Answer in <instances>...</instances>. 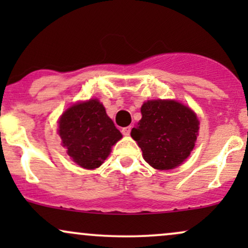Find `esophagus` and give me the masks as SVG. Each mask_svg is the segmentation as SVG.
Segmentation results:
<instances>
[{"label": "esophagus", "instance_id": "obj_1", "mask_svg": "<svg viewBox=\"0 0 248 248\" xmlns=\"http://www.w3.org/2000/svg\"><path fill=\"white\" fill-rule=\"evenodd\" d=\"M121 132H122V134H124V136H129V135H130V132H132V127L128 126V127L122 128Z\"/></svg>", "mask_w": 248, "mask_h": 248}]
</instances>
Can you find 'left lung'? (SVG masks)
<instances>
[{
	"instance_id": "8db88e82",
	"label": "left lung",
	"mask_w": 248,
	"mask_h": 248,
	"mask_svg": "<svg viewBox=\"0 0 248 248\" xmlns=\"http://www.w3.org/2000/svg\"><path fill=\"white\" fill-rule=\"evenodd\" d=\"M132 138L144 161L157 170H170L189 157L197 140L199 121L190 107L175 100H148Z\"/></svg>"
}]
</instances>
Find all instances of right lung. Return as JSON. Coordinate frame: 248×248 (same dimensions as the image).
Masks as SVG:
<instances>
[{"mask_svg":"<svg viewBox=\"0 0 248 248\" xmlns=\"http://www.w3.org/2000/svg\"><path fill=\"white\" fill-rule=\"evenodd\" d=\"M58 127L67 155L78 166L90 170L100 167L122 138L98 99L77 102L67 108L59 119Z\"/></svg>","mask_w":248,"mask_h":248,"instance_id":"obj_1","label":"right lung"}]
</instances>
